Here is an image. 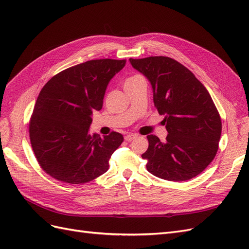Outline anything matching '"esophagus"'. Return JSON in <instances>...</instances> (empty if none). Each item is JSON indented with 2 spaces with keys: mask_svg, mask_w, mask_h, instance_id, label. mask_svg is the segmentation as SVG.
Wrapping results in <instances>:
<instances>
[{
  "mask_svg": "<svg viewBox=\"0 0 249 249\" xmlns=\"http://www.w3.org/2000/svg\"><path fill=\"white\" fill-rule=\"evenodd\" d=\"M137 137H138V135H136V134H129V135H126V136H124V139H125V141L130 142Z\"/></svg>",
  "mask_w": 249,
  "mask_h": 249,
  "instance_id": "34e87169",
  "label": "esophagus"
}]
</instances>
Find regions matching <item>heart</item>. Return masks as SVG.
Masks as SVG:
<instances>
[{
	"mask_svg": "<svg viewBox=\"0 0 249 249\" xmlns=\"http://www.w3.org/2000/svg\"><path fill=\"white\" fill-rule=\"evenodd\" d=\"M135 77H136V76H135ZM131 78H134V77H131ZM131 78H129V79H131Z\"/></svg>",
	"mask_w": 249,
	"mask_h": 249,
	"instance_id": "b5f03b06",
	"label": "heart"
}]
</instances>
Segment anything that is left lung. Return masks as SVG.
Wrapping results in <instances>:
<instances>
[{"label": "left lung", "mask_w": 249, "mask_h": 249, "mask_svg": "<svg viewBox=\"0 0 249 249\" xmlns=\"http://www.w3.org/2000/svg\"><path fill=\"white\" fill-rule=\"evenodd\" d=\"M148 79L154 104L168 132L166 141L148 135L142 154L152 175L172 182L198 176L214 160L221 136V118L206 87L177 60L154 56L130 59Z\"/></svg>", "instance_id": "left-lung-1"}]
</instances>
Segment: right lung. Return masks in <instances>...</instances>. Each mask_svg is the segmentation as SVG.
I'll return each mask as SVG.
<instances>
[{"mask_svg": "<svg viewBox=\"0 0 249 249\" xmlns=\"http://www.w3.org/2000/svg\"><path fill=\"white\" fill-rule=\"evenodd\" d=\"M126 60L96 59L55 74L37 97L29 134L36 160L60 182L85 184L109 169L112 154L124 141L120 133L101 138L88 133L92 112L103 107L110 80Z\"/></svg>", "mask_w": 249, "mask_h": 249, "instance_id": "1", "label": "right lung"}]
</instances>
